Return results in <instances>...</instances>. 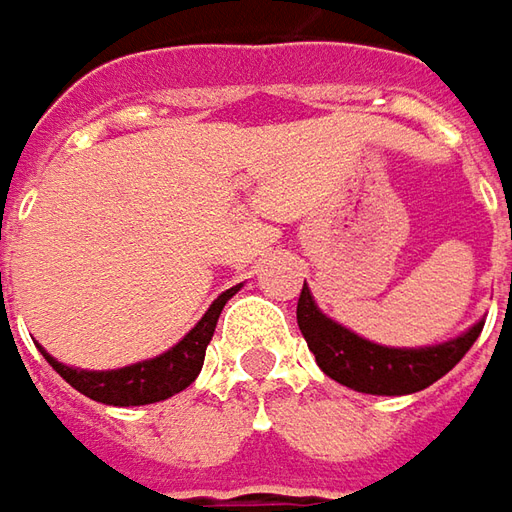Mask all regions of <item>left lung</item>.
I'll list each match as a JSON object with an SVG mask.
<instances>
[{
  "instance_id": "left-lung-1",
  "label": "left lung",
  "mask_w": 512,
  "mask_h": 512,
  "mask_svg": "<svg viewBox=\"0 0 512 512\" xmlns=\"http://www.w3.org/2000/svg\"><path fill=\"white\" fill-rule=\"evenodd\" d=\"M296 319L322 373L333 382L370 396H407L439 382L444 373L462 362L484 327L482 319L447 342L427 347H387L364 339L322 313L307 282L299 296Z\"/></svg>"
}]
</instances>
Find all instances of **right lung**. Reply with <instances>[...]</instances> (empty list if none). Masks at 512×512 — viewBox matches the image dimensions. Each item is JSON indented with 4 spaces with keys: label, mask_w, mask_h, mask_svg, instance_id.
I'll use <instances>...</instances> for the list:
<instances>
[{
    "label": "right lung",
    "mask_w": 512,
    "mask_h": 512,
    "mask_svg": "<svg viewBox=\"0 0 512 512\" xmlns=\"http://www.w3.org/2000/svg\"><path fill=\"white\" fill-rule=\"evenodd\" d=\"M239 287H230L222 296L213 299V305L207 307L205 316L196 325L187 330L185 339L173 344L170 350L142 359V362L128 364V367H116V370H82V367H70V364L56 362L42 344L39 353L48 359V364L70 384L76 387L82 396H88L93 402L113 404V407H136V404L165 402L170 396L182 393L185 387L196 382L202 364H205V350L213 330L219 322V313L227 305V299H233L239 293Z\"/></svg>",
    "instance_id": "obj_1"
}]
</instances>
